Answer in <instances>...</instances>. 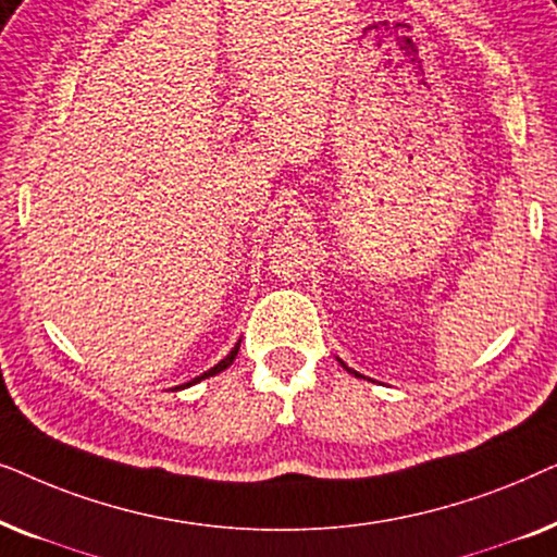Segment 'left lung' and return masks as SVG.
Listing matches in <instances>:
<instances>
[{
	"instance_id": "1",
	"label": "left lung",
	"mask_w": 557,
	"mask_h": 557,
	"mask_svg": "<svg viewBox=\"0 0 557 557\" xmlns=\"http://www.w3.org/2000/svg\"><path fill=\"white\" fill-rule=\"evenodd\" d=\"M349 372H352V370H349ZM355 375H357V372H355Z\"/></svg>"
}]
</instances>
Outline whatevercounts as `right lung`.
Here are the masks:
<instances>
[{"mask_svg":"<svg viewBox=\"0 0 557 557\" xmlns=\"http://www.w3.org/2000/svg\"><path fill=\"white\" fill-rule=\"evenodd\" d=\"M238 349H240V342H238V345H235L233 349H231V355H227L225 357V360H220L218 364H215V368H210L208 372H202V375L200 377H195L193 380V383H200V380H205V377H212V375H218V372H223L225 368H227V364H233V360H235V355H238ZM189 385V383H187Z\"/></svg>","mask_w":557,"mask_h":557,"instance_id":"add662e5","label":"right lung"}]
</instances>
